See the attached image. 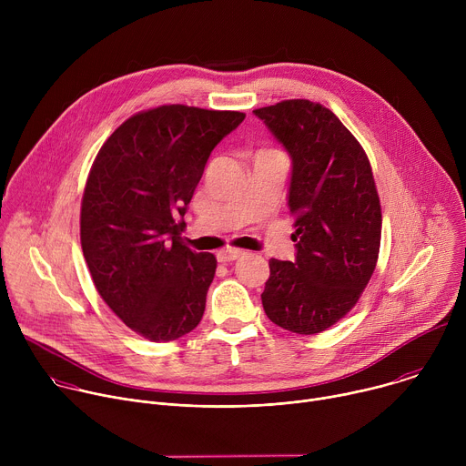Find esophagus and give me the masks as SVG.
<instances>
[{"instance_id":"esophagus-1","label":"esophagus","mask_w":466,"mask_h":466,"mask_svg":"<svg viewBox=\"0 0 466 466\" xmlns=\"http://www.w3.org/2000/svg\"><path fill=\"white\" fill-rule=\"evenodd\" d=\"M241 256H245V250H238V248H227V250H219V252H218V259H219L221 263L236 261V259H239Z\"/></svg>"}]
</instances>
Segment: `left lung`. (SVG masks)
I'll list each match as a JSON object with an SVG mask.
<instances>
[{"mask_svg": "<svg viewBox=\"0 0 466 466\" xmlns=\"http://www.w3.org/2000/svg\"><path fill=\"white\" fill-rule=\"evenodd\" d=\"M291 158L288 207L295 261L269 259L261 304L300 336L345 317L369 284L380 252L381 208L369 158L339 117L308 99L252 110Z\"/></svg>", "mask_w": 466, "mask_h": 466, "instance_id": "1", "label": "left lung"}]
</instances>
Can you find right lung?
I'll list each match as a JSON object with an SVG mask.
<instances>
[{
  "mask_svg": "<svg viewBox=\"0 0 466 466\" xmlns=\"http://www.w3.org/2000/svg\"><path fill=\"white\" fill-rule=\"evenodd\" d=\"M243 119L164 105L128 117L94 160L83 254L101 299L149 341H175L203 319L218 261L182 245L184 214L214 147Z\"/></svg>",
  "mask_w": 466,
  "mask_h": 466,
  "instance_id": "right-lung-1",
  "label": "right lung"
}]
</instances>
